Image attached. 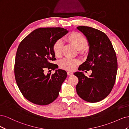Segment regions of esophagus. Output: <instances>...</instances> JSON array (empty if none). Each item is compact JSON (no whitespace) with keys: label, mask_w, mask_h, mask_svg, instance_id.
Listing matches in <instances>:
<instances>
[{"label":"esophagus","mask_w":129,"mask_h":129,"mask_svg":"<svg viewBox=\"0 0 129 129\" xmlns=\"http://www.w3.org/2000/svg\"><path fill=\"white\" fill-rule=\"evenodd\" d=\"M73 73L72 72H67V75L68 76H71V75H73Z\"/></svg>","instance_id":"obj_1"}]
</instances>
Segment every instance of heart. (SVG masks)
Here are the masks:
<instances>
[{
  "label": "heart",
  "mask_w": 129,
  "mask_h": 129,
  "mask_svg": "<svg viewBox=\"0 0 129 129\" xmlns=\"http://www.w3.org/2000/svg\"><path fill=\"white\" fill-rule=\"evenodd\" d=\"M64 40L78 50V54L80 55L85 56L87 55L88 52L87 47L88 40L82 34L79 32H73L66 36ZM62 49L63 44L61 40H57L54 43L53 47V51L56 57H59L61 56ZM80 62L79 60L77 58L70 59L65 58L60 61V67L62 69L67 71H73L76 66L80 64Z\"/></svg>",
  "instance_id": "1"
}]
</instances>
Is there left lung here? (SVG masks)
I'll return each instance as SVG.
<instances>
[{"instance_id":"obj_1","label":"left lung","mask_w":129,"mask_h":129,"mask_svg":"<svg viewBox=\"0 0 129 129\" xmlns=\"http://www.w3.org/2000/svg\"><path fill=\"white\" fill-rule=\"evenodd\" d=\"M77 28L86 37L89 45L87 59L78 69L91 70L92 73L89 77L82 72L74 73L79 79L76 92L87 102H98L107 97L114 86L118 68L116 54L110 40L102 31L84 26Z\"/></svg>"}]
</instances>
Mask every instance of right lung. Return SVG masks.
Returning <instances> with one entry per match:
<instances>
[{
  "mask_svg": "<svg viewBox=\"0 0 129 129\" xmlns=\"http://www.w3.org/2000/svg\"><path fill=\"white\" fill-rule=\"evenodd\" d=\"M68 32L61 27L39 28L33 30L19 44L14 64V75L18 88L25 99L34 104L48 105L59 94L67 76L62 69L45 75V71L55 69L53 45Z\"/></svg>",
  "mask_w": 129,
  "mask_h": 129,
  "instance_id": "right-lung-1",
  "label": "right lung"
}]
</instances>
